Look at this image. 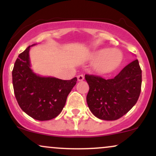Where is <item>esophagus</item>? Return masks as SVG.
Returning <instances> with one entry per match:
<instances>
[{"label":"esophagus","mask_w":156,"mask_h":156,"mask_svg":"<svg viewBox=\"0 0 156 156\" xmlns=\"http://www.w3.org/2000/svg\"><path fill=\"white\" fill-rule=\"evenodd\" d=\"M77 78H78V81H82V80H83L84 79V76L83 75H79V76H77Z\"/></svg>","instance_id":"obj_1"}]
</instances>
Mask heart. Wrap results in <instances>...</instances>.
<instances>
[{"mask_svg": "<svg viewBox=\"0 0 156 156\" xmlns=\"http://www.w3.org/2000/svg\"><path fill=\"white\" fill-rule=\"evenodd\" d=\"M92 58L96 60L94 64L96 72L105 74L112 72L120 65L123 55L117 49H102L93 53Z\"/></svg>", "mask_w": 156, "mask_h": 156, "instance_id": "1", "label": "heart"}]
</instances>
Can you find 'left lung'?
I'll use <instances>...</instances> for the list:
<instances>
[{"label":"left lung","mask_w":156,"mask_h":156,"mask_svg":"<svg viewBox=\"0 0 156 156\" xmlns=\"http://www.w3.org/2000/svg\"><path fill=\"white\" fill-rule=\"evenodd\" d=\"M89 90L87 102L91 112L103 120H116L136 103L140 95L141 69L136 59L112 79L85 75Z\"/></svg>","instance_id":"1"}]
</instances>
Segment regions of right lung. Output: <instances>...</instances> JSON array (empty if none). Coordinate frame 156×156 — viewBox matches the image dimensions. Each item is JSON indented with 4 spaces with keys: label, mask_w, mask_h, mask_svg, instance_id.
<instances>
[{
    "label": "right lung",
    "mask_w": 156,
    "mask_h": 156,
    "mask_svg": "<svg viewBox=\"0 0 156 156\" xmlns=\"http://www.w3.org/2000/svg\"><path fill=\"white\" fill-rule=\"evenodd\" d=\"M30 47L18 55L14 65V92L20 107L28 116L39 121L50 120L62 112L77 78L66 80L37 76L30 68Z\"/></svg>",
    "instance_id": "add662e5"
}]
</instances>
